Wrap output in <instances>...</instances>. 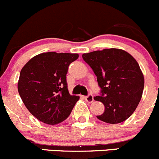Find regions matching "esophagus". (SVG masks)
I'll use <instances>...</instances> for the list:
<instances>
[{"label": "esophagus", "mask_w": 159, "mask_h": 159, "mask_svg": "<svg viewBox=\"0 0 159 159\" xmlns=\"http://www.w3.org/2000/svg\"><path fill=\"white\" fill-rule=\"evenodd\" d=\"M84 99H85L86 101H87V102H89V103H91V102H93V101H94V97H93L92 94H89L88 96H85L84 97Z\"/></svg>", "instance_id": "obj_1"}]
</instances>
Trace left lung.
<instances>
[{
  "instance_id": "obj_1",
  "label": "left lung",
  "mask_w": 159,
  "mask_h": 159,
  "mask_svg": "<svg viewBox=\"0 0 159 159\" xmlns=\"http://www.w3.org/2000/svg\"><path fill=\"white\" fill-rule=\"evenodd\" d=\"M82 58L97 76L101 88V94L94 99L104 104L105 111L97 118L109 124L128 119L140 102L145 84L135 59L117 48L83 54Z\"/></svg>"
}]
</instances>
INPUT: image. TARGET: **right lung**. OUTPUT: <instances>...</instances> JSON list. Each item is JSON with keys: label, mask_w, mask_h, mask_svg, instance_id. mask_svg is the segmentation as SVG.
Listing matches in <instances>:
<instances>
[{"label": "right lung", "mask_w": 159, "mask_h": 159, "mask_svg": "<svg viewBox=\"0 0 159 159\" xmlns=\"http://www.w3.org/2000/svg\"><path fill=\"white\" fill-rule=\"evenodd\" d=\"M78 54L47 52L34 56L23 67L17 89L24 104L39 121L56 125L70 115L79 96L70 95L66 75Z\"/></svg>", "instance_id": "right-lung-1"}]
</instances>
